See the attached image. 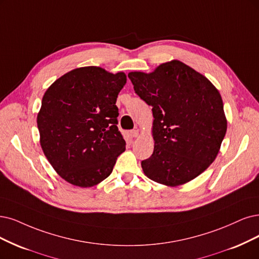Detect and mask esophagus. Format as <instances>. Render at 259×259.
<instances>
[{
	"instance_id": "34e87169",
	"label": "esophagus",
	"mask_w": 259,
	"mask_h": 259,
	"mask_svg": "<svg viewBox=\"0 0 259 259\" xmlns=\"http://www.w3.org/2000/svg\"><path fill=\"white\" fill-rule=\"evenodd\" d=\"M139 135H140V130H139V129L132 130V131L130 132V136H131L132 138H138V137H139Z\"/></svg>"
}]
</instances>
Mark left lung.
I'll list each match as a JSON object with an SVG mask.
<instances>
[{
  "instance_id": "left-lung-1",
  "label": "left lung",
  "mask_w": 259,
  "mask_h": 259,
  "mask_svg": "<svg viewBox=\"0 0 259 259\" xmlns=\"http://www.w3.org/2000/svg\"><path fill=\"white\" fill-rule=\"evenodd\" d=\"M133 89L151 107L154 152L144 174L167 187L185 185L217 158L227 129L222 97L205 75L173 60L149 73H128Z\"/></svg>"
}]
</instances>
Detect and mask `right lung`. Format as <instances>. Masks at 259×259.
Here are the masks:
<instances>
[{
    "instance_id": "right-lung-1",
    "label": "right lung",
    "mask_w": 259,
    "mask_h": 259,
    "mask_svg": "<svg viewBox=\"0 0 259 259\" xmlns=\"http://www.w3.org/2000/svg\"><path fill=\"white\" fill-rule=\"evenodd\" d=\"M126 82L123 72L88 66L65 73L46 91L37 115L40 146L67 183L100 184L126 149L115 104Z\"/></svg>"
}]
</instances>
